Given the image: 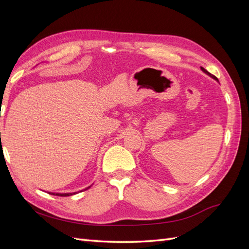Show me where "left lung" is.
I'll use <instances>...</instances> for the list:
<instances>
[{
    "mask_svg": "<svg viewBox=\"0 0 249 249\" xmlns=\"http://www.w3.org/2000/svg\"><path fill=\"white\" fill-rule=\"evenodd\" d=\"M200 69H201V71H203V72H206V73H207V74H209V76H210V77H212V78H213V79H215V80H217V78H216V77H215V76H213V74H212V73H210V72H209V71H207V70H205V69H203V67H200Z\"/></svg>",
    "mask_w": 249,
    "mask_h": 249,
    "instance_id": "1",
    "label": "left lung"
}]
</instances>
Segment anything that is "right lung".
Returning a JSON list of instances; mask_svg holds the SVG:
<instances>
[{
  "label": "right lung",
  "instance_id": "obj_1",
  "mask_svg": "<svg viewBox=\"0 0 249 249\" xmlns=\"http://www.w3.org/2000/svg\"><path fill=\"white\" fill-rule=\"evenodd\" d=\"M90 188V186L88 187ZM88 188H86V189H88ZM85 189V190H86ZM77 192H73V193H50V194H53V195H56V196H71V195L72 194H76Z\"/></svg>",
  "mask_w": 249,
  "mask_h": 249
}]
</instances>
